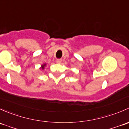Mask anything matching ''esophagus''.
Returning <instances> with one entry per match:
<instances>
[{"instance_id":"1","label":"esophagus","mask_w":129,"mask_h":129,"mask_svg":"<svg viewBox=\"0 0 129 129\" xmlns=\"http://www.w3.org/2000/svg\"><path fill=\"white\" fill-rule=\"evenodd\" d=\"M61 59H56V63H58V64H59V63H61Z\"/></svg>"}]
</instances>
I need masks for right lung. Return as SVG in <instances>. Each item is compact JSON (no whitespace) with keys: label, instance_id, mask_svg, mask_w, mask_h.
Listing matches in <instances>:
<instances>
[{"label":"right lung","instance_id":"1","mask_svg":"<svg viewBox=\"0 0 129 129\" xmlns=\"http://www.w3.org/2000/svg\"><path fill=\"white\" fill-rule=\"evenodd\" d=\"M46 66V64H43V65H42V67H41V68L42 69V70H44V68H45V66Z\"/></svg>","mask_w":129,"mask_h":129}]
</instances>
